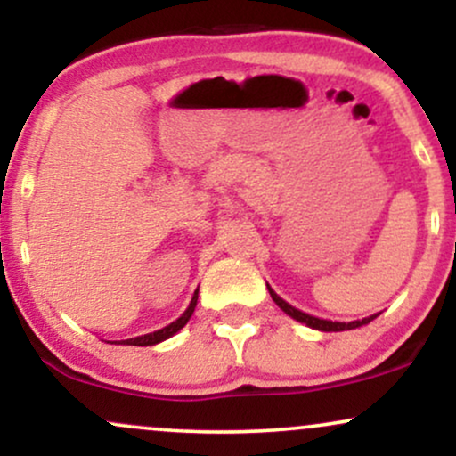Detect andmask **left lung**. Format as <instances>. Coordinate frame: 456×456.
<instances>
[{"instance_id": "obj_1", "label": "left lung", "mask_w": 456, "mask_h": 456, "mask_svg": "<svg viewBox=\"0 0 456 456\" xmlns=\"http://www.w3.org/2000/svg\"><path fill=\"white\" fill-rule=\"evenodd\" d=\"M268 291H270V296H272V300L276 302V305H279L282 311L287 313V315L289 317H294L296 322H300V323H306L308 328H315V330H322V332H343V330H354V328H360V326H364V323H370L373 322L375 317L378 315H370V317H364V319H358V322H328V319H319V317H313V315H308V313H302V311H297V308H294L291 305H287L285 300H282L281 296H276L274 291H272V287L268 285Z\"/></svg>"}]
</instances>
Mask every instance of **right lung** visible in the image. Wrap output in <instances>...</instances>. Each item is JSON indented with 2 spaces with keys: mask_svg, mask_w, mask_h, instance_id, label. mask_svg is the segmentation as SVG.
Returning <instances> with one entry per match:
<instances>
[{
  "mask_svg": "<svg viewBox=\"0 0 456 456\" xmlns=\"http://www.w3.org/2000/svg\"><path fill=\"white\" fill-rule=\"evenodd\" d=\"M197 294L199 289L195 291V296H192L191 305H188V308L184 313H182L180 317L175 319V322H171L169 326L156 330V332H150V334H141V337H134V338H126V341H113V343H126V345H137V347H148V345H156L160 341H167L169 337H174L175 332H180L182 328L186 326L188 319H191L192 313H195V306H197Z\"/></svg>",
  "mask_w": 456,
  "mask_h": 456,
  "instance_id": "right-lung-1",
  "label": "right lung"
}]
</instances>
